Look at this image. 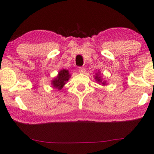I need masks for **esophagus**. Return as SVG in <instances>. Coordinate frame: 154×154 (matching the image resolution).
I'll use <instances>...</instances> for the list:
<instances>
[{
	"label": "esophagus",
	"instance_id": "esophagus-1",
	"mask_svg": "<svg viewBox=\"0 0 154 154\" xmlns=\"http://www.w3.org/2000/svg\"><path fill=\"white\" fill-rule=\"evenodd\" d=\"M78 70H79V73H81V74H84V73L85 72L86 69L85 68V67H79Z\"/></svg>",
	"mask_w": 154,
	"mask_h": 154
}]
</instances>
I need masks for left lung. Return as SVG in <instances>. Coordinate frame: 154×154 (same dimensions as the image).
Instances as JSON below:
<instances>
[{
    "label": "left lung",
    "mask_w": 154,
    "mask_h": 154,
    "mask_svg": "<svg viewBox=\"0 0 154 154\" xmlns=\"http://www.w3.org/2000/svg\"><path fill=\"white\" fill-rule=\"evenodd\" d=\"M98 72V73H96V76H95V79H96V81L97 82H98V83H101L103 85H106V82H105V81L102 82L101 77L99 76L100 72Z\"/></svg>",
    "instance_id": "8db88e82"
}]
</instances>
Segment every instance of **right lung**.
<instances>
[{
	"label": "right lung",
	"mask_w": 154,
	"mask_h": 154,
	"mask_svg": "<svg viewBox=\"0 0 154 154\" xmlns=\"http://www.w3.org/2000/svg\"><path fill=\"white\" fill-rule=\"evenodd\" d=\"M69 77H70V74L69 73V71L65 69H63L59 72L58 75L56 78L52 80L51 85L55 89L60 90L66 84V82L69 80Z\"/></svg>",
	"instance_id": "obj_1"
}]
</instances>
